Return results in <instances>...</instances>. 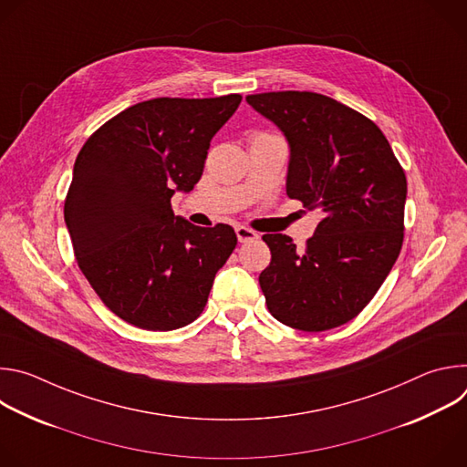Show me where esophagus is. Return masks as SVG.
Segmentation results:
<instances>
[{"mask_svg": "<svg viewBox=\"0 0 467 467\" xmlns=\"http://www.w3.org/2000/svg\"><path fill=\"white\" fill-rule=\"evenodd\" d=\"M234 231H236V236H238V242H240V244L254 242V240L258 238V234H256L253 229H249V227H244V225H238Z\"/></svg>", "mask_w": 467, "mask_h": 467, "instance_id": "obj_1", "label": "esophagus"}]
</instances>
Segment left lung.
<instances>
[{
  "mask_svg": "<svg viewBox=\"0 0 467 467\" xmlns=\"http://www.w3.org/2000/svg\"><path fill=\"white\" fill-rule=\"evenodd\" d=\"M288 139L286 193L323 214L303 249L264 234L272 262L260 277L281 323L319 332L358 316L373 299L405 238L407 175L382 130L364 114L316 92L245 98Z\"/></svg>",
  "mask_w": 467,
  "mask_h": 467,
  "instance_id": "8db88e82",
  "label": "left lung"
}]
</instances>
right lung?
<instances>
[{"label":"right lung","instance_id":"1","mask_svg":"<svg viewBox=\"0 0 467 467\" xmlns=\"http://www.w3.org/2000/svg\"><path fill=\"white\" fill-rule=\"evenodd\" d=\"M240 94L155 98L105 121L81 148L64 222L83 275L123 321L173 330L203 312L236 247L231 225L195 227L171 211L202 179L207 150Z\"/></svg>","mask_w":467,"mask_h":467}]
</instances>
